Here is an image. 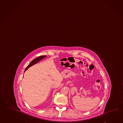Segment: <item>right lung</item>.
I'll return each mask as SVG.
<instances>
[{
    "label": "right lung",
    "instance_id": "obj_1",
    "mask_svg": "<svg viewBox=\"0 0 123 123\" xmlns=\"http://www.w3.org/2000/svg\"><path fill=\"white\" fill-rule=\"evenodd\" d=\"M46 57V55H42V56H39V57H38L35 58V59H34V60H33L29 64V65L27 66V67L26 68V69H25V71H26V70H27V69H28V68H29L31 67L32 66L35 65V64L37 63L39 61H40V60H43V59H44V58Z\"/></svg>",
    "mask_w": 123,
    "mask_h": 123
}]
</instances>
